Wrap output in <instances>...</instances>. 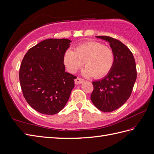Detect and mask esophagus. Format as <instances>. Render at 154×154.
<instances>
[{
	"label": "esophagus",
	"instance_id": "obj_1",
	"mask_svg": "<svg viewBox=\"0 0 154 154\" xmlns=\"http://www.w3.org/2000/svg\"><path fill=\"white\" fill-rule=\"evenodd\" d=\"M84 81V79H82V78H77L75 79V84H82V82H83Z\"/></svg>",
	"mask_w": 154,
	"mask_h": 154
}]
</instances>
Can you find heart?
<instances>
[{"mask_svg":"<svg viewBox=\"0 0 154 154\" xmlns=\"http://www.w3.org/2000/svg\"><path fill=\"white\" fill-rule=\"evenodd\" d=\"M83 73L86 76L100 78L109 73L115 62V55L109 46L97 41H88L68 49L63 55V63L67 70L75 73L84 65Z\"/></svg>","mask_w":154,"mask_h":154,"instance_id":"1","label":"heart"}]
</instances>
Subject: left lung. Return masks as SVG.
<instances>
[{
	"mask_svg": "<svg viewBox=\"0 0 154 154\" xmlns=\"http://www.w3.org/2000/svg\"><path fill=\"white\" fill-rule=\"evenodd\" d=\"M96 37L110 43L115 62L106 76L92 82L91 100L100 111L110 112L121 107L132 93L137 75L135 60L132 52L119 40L106 36Z\"/></svg>",
	"mask_w": 154,
	"mask_h": 154,
	"instance_id": "8db88e82",
	"label": "left lung"
}]
</instances>
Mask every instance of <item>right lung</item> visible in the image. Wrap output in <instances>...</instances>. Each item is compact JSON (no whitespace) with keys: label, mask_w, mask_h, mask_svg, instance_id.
<instances>
[{"label":"right lung","mask_w":154,"mask_h":154,"mask_svg":"<svg viewBox=\"0 0 154 154\" xmlns=\"http://www.w3.org/2000/svg\"><path fill=\"white\" fill-rule=\"evenodd\" d=\"M70 42L66 38L44 40L30 48L22 60L19 76L23 95L41 114L61 111L74 87L76 76L66 72L63 63Z\"/></svg>","instance_id":"right-lung-1"}]
</instances>
